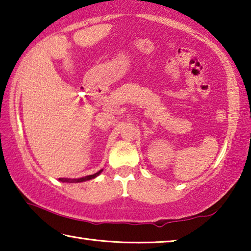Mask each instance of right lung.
I'll use <instances>...</instances> for the list:
<instances>
[{
  "label": "right lung",
  "instance_id": "obj_1",
  "mask_svg": "<svg viewBox=\"0 0 251 251\" xmlns=\"http://www.w3.org/2000/svg\"><path fill=\"white\" fill-rule=\"evenodd\" d=\"M103 172V169L100 172H97L95 174H93V175H88V176H85L82 178H74V179H69V178H59V180L63 181V182H83V181H86V180H90L93 179V178H95L100 175V174Z\"/></svg>",
  "mask_w": 251,
  "mask_h": 251
}]
</instances>
